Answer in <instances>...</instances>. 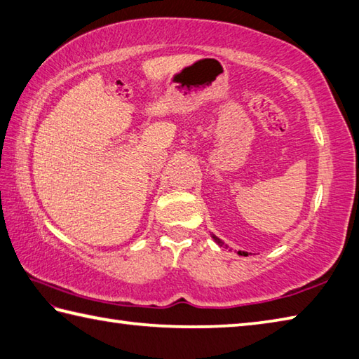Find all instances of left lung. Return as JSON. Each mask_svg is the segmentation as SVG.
Masks as SVG:
<instances>
[{"label": "left lung", "instance_id": "1", "mask_svg": "<svg viewBox=\"0 0 359 359\" xmlns=\"http://www.w3.org/2000/svg\"><path fill=\"white\" fill-rule=\"evenodd\" d=\"M210 236H212V238L215 240V242H217L219 246H224V248H229V246H227L224 242H223V240H221V238H218L217 236H215V233H210ZM238 254H240V256H246V254L248 252H245V251H238Z\"/></svg>", "mask_w": 359, "mask_h": 359}]
</instances>
